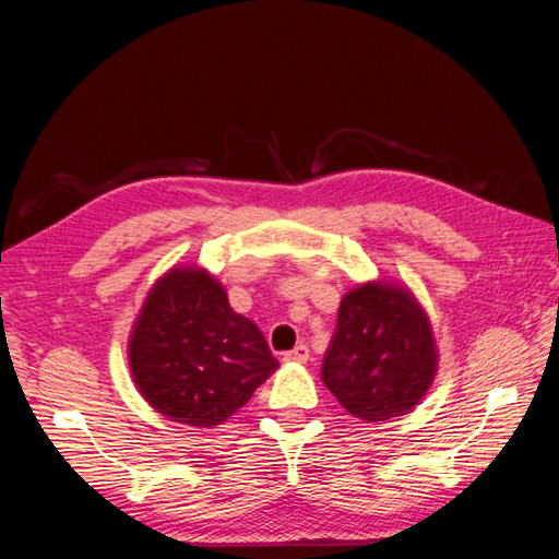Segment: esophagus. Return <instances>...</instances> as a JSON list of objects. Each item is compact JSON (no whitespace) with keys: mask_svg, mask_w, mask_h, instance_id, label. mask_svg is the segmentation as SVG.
<instances>
[{"mask_svg":"<svg viewBox=\"0 0 559 559\" xmlns=\"http://www.w3.org/2000/svg\"><path fill=\"white\" fill-rule=\"evenodd\" d=\"M308 358H310V350H308V346H306V344H299L297 348H292V350H287V354H283V360H285V362H299V365H306V362H308Z\"/></svg>","mask_w":559,"mask_h":559,"instance_id":"esophagus-1","label":"esophagus"}]
</instances>
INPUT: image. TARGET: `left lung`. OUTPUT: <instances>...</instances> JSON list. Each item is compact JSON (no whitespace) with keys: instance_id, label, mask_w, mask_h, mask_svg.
<instances>
[{"instance_id":"left-lung-1","label":"left lung","mask_w":559,"mask_h":559,"mask_svg":"<svg viewBox=\"0 0 559 559\" xmlns=\"http://www.w3.org/2000/svg\"><path fill=\"white\" fill-rule=\"evenodd\" d=\"M439 362L428 312L396 281H367L340 301L321 380L348 415L376 424L413 413Z\"/></svg>"}]
</instances>
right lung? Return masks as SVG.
Instances as JSON below:
<instances>
[{
    "label": "right lung",
    "mask_w": 559,
    "mask_h": 559,
    "mask_svg": "<svg viewBox=\"0 0 559 559\" xmlns=\"http://www.w3.org/2000/svg\"><path fill=\"white\" fill-rule=\"evenodd\" d=\"M129 369L163 417L215 428L253 396L278 360L224 285L199 264L165 272L146 295L129 337Z\"/></svg>",
    "instance_id": "add662e5"
}]
</instances>
